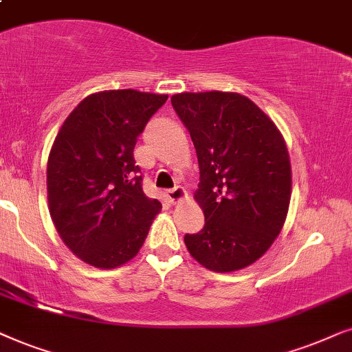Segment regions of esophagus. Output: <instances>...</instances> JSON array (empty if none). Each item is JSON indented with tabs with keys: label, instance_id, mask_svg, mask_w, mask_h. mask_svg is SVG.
<instances>
[{
	"label": "esophagus",
	"instance_id": "esophagus-1",
	"mask_svg": "<svg viewBox=\"0 0 352 352\" xmlns=\"http://www.w3.org/2000/svg\"><path fill=\"white\" fill-rule=\"evenodd\" d=\"M166 196H167V199L170 201L172 204H175V203H179V201H182L186 196V191L182 188V186H175V188L173 190H168V191H166Z\"/></svg>",
	"mask_w": 352,
	"mask_h": 352
}]
</instances>
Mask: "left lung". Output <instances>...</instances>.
I'll use <instances>...</instances> for the list:
<instances>
[{
  "mask_svg": "<svg viewBox=\"0 0 352 352\" xmlns=\"http://www.w3.org/2000/svg\"><path fill=\"white\" fill-rule=\"evenodd\" d=\"M170 101L199 164L195 198L204 227L186 233L185 245L209 270H240L269 250L287 219V144L274 122L238 93H180Z\"/></svg>",
  "mask_w": 352,
  "mask_h": 352,
  "instance_id": "8db88e82",
  "label": "left lung"
}]
</instances>
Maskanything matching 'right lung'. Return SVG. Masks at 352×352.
I'll use <instances>...</instances> for the list:
<instances>
[{"label":"right lung","mask_w":352,"mask_h":352,"mask_svg":"<svg viewBox=\"0 0 352 352\" xmlns=\"http://www.w3.org/2000/svg\"><path fill=\"white\" fill-rule=\"evenodd\" d=\"M167 95L111 90L87 96L60 127L48 159L56 230L87 264L114 269L143 246L162 204L143 191L133 149Z\"/></svg>","instance_id":"obj_1"}]
</instances>
